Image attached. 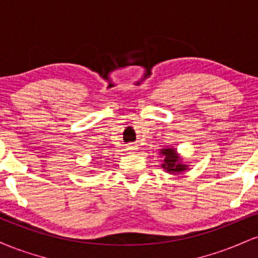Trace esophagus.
I'll use <instances>...</instances> for the list:
<instances>
[{
    "mask_svg": "<svg viewBox=\"0 0 258 258\" xmlns=\"http://www.w3.org/2000/svg\"><path fill=\"white\" fill-rule=\"evenodd\" d=\"M137 149H138V146H136V144H130V146L127 147V150H128V153L136 152Z\"/></svg>",
    "mask_w": 258,
    "mask_h": 258,
    "instance_id": "34e87169",
    "label": "esophagus"
}]
</instances>
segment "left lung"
<instances>
[{"label": "left lung", "instance_id": "left-lung-1", "mask_svg": "<svg viewBox=\"0 0 258 258\" xmlns=\"http://www.w3.org/2000/svg\"><path fill=\"white\" fill-rule=\"evenodd\" d=\"M160 154L164 156V164L161 165V167L168 173L183 172L188 167V165L183 164L182 159H180V156L177 154L176 149H173V148L160 149Z\"/></svg>", "mask_w": 258, "mask_h": 258}]
</instances>
